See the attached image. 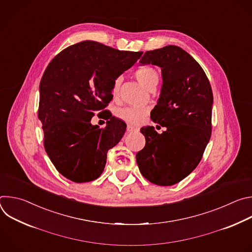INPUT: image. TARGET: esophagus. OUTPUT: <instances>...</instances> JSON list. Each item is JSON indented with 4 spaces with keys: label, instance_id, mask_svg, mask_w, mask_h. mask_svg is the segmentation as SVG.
Listing matches in <instances>:
<instances>
[{
    "label": "esophagus",
    "instance_id": "1",
    "mask_svg": "<svg viewBox=\"0 0 252 252\" xmlns=\"http://www.w3.org/2000/svg\"><path fill=\"white\" fill-rule=\"evenodd\" d=\"M134 130H137V128L130 126V125H127V126H126V131L127 132H131V131H134Z\"/></svg>",
    "mask_w": 252,
    "mask_h": 252
}]
</instances>
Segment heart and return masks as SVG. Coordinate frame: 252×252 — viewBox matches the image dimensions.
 Returning <instances> with one entry per match:
<instances>
[{"label": "heart", "mask_w": 252, "mask_h": 252, "mask_svg": "<svg viewBox=\"0 0 252 252\" xmlns=\"http://www.w3.org/2000/svg\"><path fill=\"white\" fill-rule=\"evenodd\" d=\"M135 79L148 90H154L157 85L158 84V74L155 67L150 65H142L135 69L134 71ZM121 86V79L118 78L115 80L113 87H112V94L114 97L119 95ZM117 117L126 123L131 125H138L145 120L146 116L148 115V111L146 109H141V107H133V106H126L118 110L116 113Z\"/></svg>", "instance_id": "heart-1"}]
</instances>
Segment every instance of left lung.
<instances>
[{
  "instance_id": "1",
  "label": "left lung",
  "mask_w": 252,
  "mask_h": 252,
  "mask_svg": "<svg viewBox=\"0 0 252 252\" xmlns=\"http://www.w3.org/2000/svg\"><path fill=\"white\" fill-rule=\"evenodd\" d=\"M139 63L161 67V93L151 119L166 130L140 128L146 146L136 154V163L152 184L172 186L202 158L211 135L212 90L200 64L177 46L148 51Z\"/></svg>"
}]
</instances>
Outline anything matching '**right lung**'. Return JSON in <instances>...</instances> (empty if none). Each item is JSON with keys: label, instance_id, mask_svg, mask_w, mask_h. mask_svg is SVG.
I'll use <instances>...</instances> for the list:
<instances>
[{"label": "right lung", "instance_id": "1", "mask_svg": "<svg viewBox=\"0 0 252 252\" xmlns=\"http://www.w3.org/2000/svg\"><path fill=\"white\" fill-rule=\"evenodd\" d=\"M142 52L120 51L94 41L69 46L48 64L40 83L38 118L44 147L57 170L74 183H89L103 171L106 154L126 125L109 115L104 127L91 124L113 99L115 80Z\"/></svg>", "mask_w": 252, "mask_h": 252}]
</instances>
